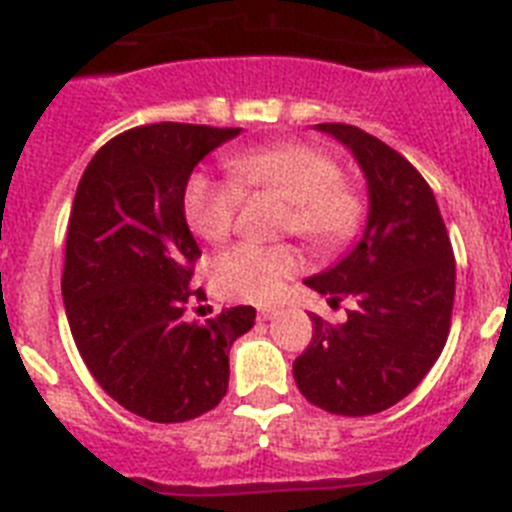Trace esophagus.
<instances>
[{"label": "esophagus", "instance_id": "1", "mask_svg": "<svg viewBox=\"0 0 512 512\" xmlns=\"http://www.w3.org/2000/svg\"><path fill=\"white\" fill-rule=\"evenodd\" d=\"M280 316V308H259V319L261 322H272Z\"/></svg>", "mask_w": 512, "mask_h": 512}]
</instances>
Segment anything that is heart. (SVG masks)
<instances>
[{
	"label": "heart",
	"mask_w": 512,
	"mask_h": 512,
	"mask_svg": "<svg viewBox=\"0 0 512 512\" xmlns=\"http://www.w3.org/2000/svg\"><path fill=\"white\" fill-rule=\"evenodd\" d=\"M230 175L214 177L193 172L183 190L185 222L206 243L230 238L240 209V193L269 190L287 198L282 232H293L311 246H337L356 230L361 198L345 180L340 164L306 143H277L230 156ZM301 269L293 246H253L243 243L225 251L211 266V280L219 295L230 301L274 303L287 282Z\"/></svg>",
	"instance_id": "b5f03b06"
}]
</instances>
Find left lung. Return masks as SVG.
Instances as JSON below:
<instances>
[{"label":"left lung","instance_id":"obj_1","mask_svg":"<svg viewBox=\"0 0 512 512\" xmlns=\"http://www.w3.org/2000/svg\"><path fill=\"white\" fill-rule=\"evenodd\" d=\"M361 164L369 219L353 251L306 285L329 303L353 301L348 322L311 316L314 337L293 363L308 403L371 416L418 387L445 348L455 301V256L439 206L403 154L345 122H322Z\"/></svg>","mask_w":512,"mask_h":512}]
</instances>
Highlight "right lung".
<instances>
[{"mask_svg":"<svg viewBox=\"0 0 512 512\" xmlns=\"http://www.w3.org/2000/svg\"><path fill=\"white\" fill-rule=\"evenodd\" d=\"M240 128L154 122L104 143L75 190L62 301L78 353L109 398L156 424H180L227 395L230 348L253 306L188 322L198 251L183 190L206 154Z\"/></svg>","mask_w":512,"mask_h":512,"instance_id":"obj_1","label":"right lung"}]
</instances>
